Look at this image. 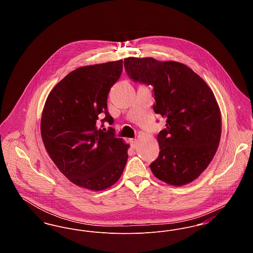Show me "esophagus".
<instances>
[{
    "instance_id": "34e87169",
    "label": "esophagus",
    "mask_w": 253,
    "mask_h": 253,
    "mask_svg": "<svg viewBox=\"0 0 253 253\" xmlns=\"http://www.w3.org/2000/svg\"><path fill=\"white\" fill-rule=\"evenodd\" d=\"M130 144L132 146V149H134V148H135V145H136V140H135L134 138H131V139H130Z\"/></svg>"
}]
</instances>
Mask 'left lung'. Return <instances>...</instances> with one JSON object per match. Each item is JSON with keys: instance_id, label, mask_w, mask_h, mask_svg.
<instances>
[{"instance_id": "1", "label": "left lung", "mask_w": 253, "mask_h": 253, "mask_svg": "<svg viewBox=\"0 0 253 253\" xmlns=\"http://www.w3.org/2000/svg\"><path fill=\"white\" fill-rule=\"evenodd\" d=\"M125 70L133 82L154 87V111L166 118L157 134L159 156L150 168L171 186L195 180L212 160L220 142L221 113L204 80L187 65L154 58H126Z\"/></svg>"}]
</instances>
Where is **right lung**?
Listing matches in <instances>:
<instances>
[{
  "label": "right lung",
  "mask_w": 253,
  "mask_h": 253,
  "mask_svg": "<svg viewBox=\"0 0 253 253\" xmlns=\"http://www.w3.org/2000/svg\"><path fill=\"white\" fill-rule=\"evenodd\" d=\"M122 73V60L83 66L65 76L46 98L41 133L49 157L75 185L102 191L123 172L128 148L115 130L96 123L114 120L107 111L111 87ZM103 126V125H102Z\"/></svg>",
  "instance_id": "1"
}]
</instances>
